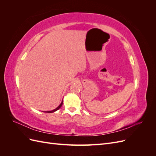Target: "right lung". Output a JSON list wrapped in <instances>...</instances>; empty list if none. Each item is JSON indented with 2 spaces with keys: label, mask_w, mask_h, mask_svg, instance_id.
Returning <instances> with one entry per match:
<instances>
[{
  "label": "right lung",
  "mask_w": 156,
  "mask_h": 156,
  "mask_svg": "<svg viewBox=\"0 0 156 156\" xmlns=\"http://www.w3.org/2000/svg\"><path fill=\"white\" fill-rule=\"evenodd\" d=\"M62 103H63V100L62 101V102H61V103L59 105V106L58 107H56L55 109H54V110H52V111H44V112H49V113H51V112H55V111H56L57 110H58L59 108L62 107Z\"/></svg>",
  "instance_id": "1"
}]
</instances>
